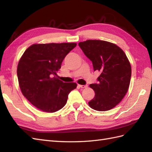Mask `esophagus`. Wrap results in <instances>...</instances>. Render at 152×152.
Returning a JSON list of instances; mask_svg holds the SVG:
<instances>
[{
	"mask_svg": "<svg viewBox=\"0 0 152 152\" xmlns=\"http://www.w3.org/2000/svg\"><path fill=\"white\" fill-rule=\"evenodd\" d=\"M78 86L80 87V88H87V87H88V86L87 85H78Z\"/></svg>",
	"mask_w": 152,
	"mask_h": 152,
	"instance_id": "esophagus-1",
	"label": "esophagus"
}]
</instances>
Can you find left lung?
<instances>
[{
    "instance_id": "1",
    "label": "left lung",
    "mask_w": 152,
    "mask_h": 152,
    "mask_svg": "<svg viewBox=\"0 0 152 152\" xmlns=\"http://www.w3.org/2000/svg\"><path fill=\"white\" fill-rule=\"evenodd\" d=\"M78 45L92 61L94 71L101 73L98 83L89 85L95 95L89 106L97 111L112 109L124 99L129 87V61L120 48L107 41L88 40Z\"/></svg>"
}]
</instances>
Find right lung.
Returning a JSON list of instances; mask_svg holds the SVG:
<instances>
[{"label": "right lung", "instance_id": "1", "mask_svg": "<svg viewBox=\"0 0 152 152\" xmlns=\"http://www.w3.org/2000/svg\"><path fill=\"white\" fill-rule=\"evenodd\" d=\"M76 43L34 44L19 61L17 74L22 94L40 110L52 113L66 104L76 83H64L57 77L64 57Z\"/></svg>", "mask_w": 152, "mask_h": 152}]
</instances>
